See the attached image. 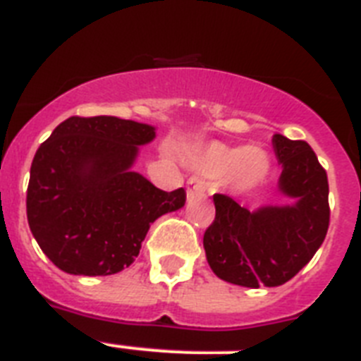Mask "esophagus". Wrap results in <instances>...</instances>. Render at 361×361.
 I'll return each mask as SVG.
<instances>
[{
    "label": "esophagus",
    "instance_id": "1",
    "mask_svg": "<svg viewBox=\"0 0 361 361\" xmlns=\"http://www.w3.org/2000/svg\"><path fill=\"white\" fill-rule=\"evenodd\" d=\"M204 190H207V184L204 180H201L199 177H190L186 183V193H188V199L195 197V195H204Z\"/></svg>",
    "mask_w": 361,
    "mask_h": 361
}]
</instances>
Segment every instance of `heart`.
Masks as SVG:
<instances>
[{
  "label": "heart",
  "instance_id": "obj_1",
  "mask_svg": "<svg viewBox=\"0 0 361 361\" xmlns=\"http://www.w3.org/2000/svg\"><path fill=\"white\" fill-rule=\"evenodd\" d=\"M190 160L193 168L217 183H225L234 192L255 190L269 177L271 171L269 157L264 149L227 145L221 142H210L193 149Z\"/></svg>",
  "mask_w": 361,
  "mask_h": 361
}]
</instances>
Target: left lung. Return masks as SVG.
Returning <instances> with one entry per match:
<instances>
[{"label": "left lung", "instance_id": "left-lung-1", "mask_svg": "<svg viewBox=\"0 0 361 361\" xmlns=\"http://www.w3.org/2000/svg\"><path fill=\"white\" fill-rule=\"evenodd\" d=\"M273 149L282 166L279 192L290 202L247 210L216 193V219L202 238L216 276L243 288H275L293 279L329 231V178L312 147L275 134Z\"/></svg>", "mask_w": 361, "mask_h": 361}]
</instances>
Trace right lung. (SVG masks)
<instances>
[{
  "instance_id": "1",
  "label": "right lung",
  "mask_w": 361,
  "mask_h": 361,
  "mask_svg": "<svg viewBox=\"0 0 361 361\" xmlns=\"http://www.w3.org/2000/svg\"><path fill=\"white\" fill-rule=\"evenodd\" d=\"M153 125L116 116L62 121L38 147L27 188V221L42 252L70 275L106 276L129 267L151 223L184 207L134 171Z\"/></svg>"
}]
</instances>
